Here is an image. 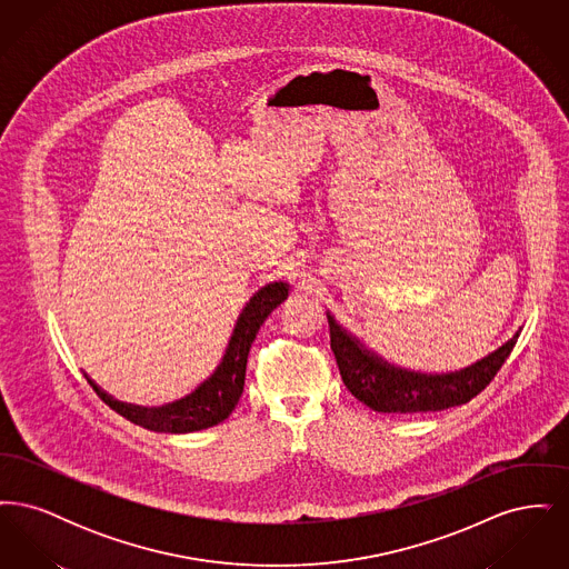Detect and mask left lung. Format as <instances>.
<instances>
[{"instance_id": "obj_1", "label": "left lung", "mask_w": 569, "mask_h": 569, "mask_svg": "<svg viewBox=\"0 0 569 569\" xmlns=\"http://www.w3.org/2000/svg\"><path fill=\"white\" fill-rule=\"evenodd\" d=\"M326 318L330 328V350L337 358L343 383L360 403L379 413L441 411L469 403L497 376L515 350L522 330L520 326L512 339L469 367L446 373H427L388 362L339 325L330 311H326Z\"/></svg>"}]
</instances>
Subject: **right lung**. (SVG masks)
Listing matches in <instances>:
<instances>
[{
  "label": "right lung",
  "mask_w": 569,
  "mask_h": 569,
  "mask_svg": "<svg viewBox=\"0 0 569 569\" xmlns=\"http://www.w3.org/2000/svg\"><path fill=\"white\" fill-rule=\"evenodd\" d=\"M290 295V283L271 281L260 288L253 297L244 302L243 311L237 318L232 335L228 339L226 352L221 356L216 371L204 379L196 390L179 401L160 407H142L123 403L110 397L93 379L84 373L87 381L93 386L98 397L114 409L126 420L156 433H193L223 422L243 395L244 369L249 348L260 330L262 322L271 316Z\"/></svg>",
  "instance_id": "1"
}]
</instances>
